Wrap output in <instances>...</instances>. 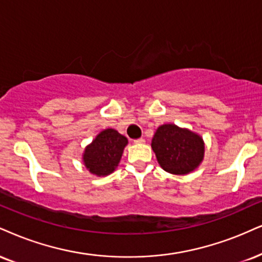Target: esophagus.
Returning <instances> with one entry per match:
<instances>
[{"mask_svg": "<svg viewBox=\"0 0 262 262\" xmlns=\"http://www.w3.org/2000/svg\"><path fill=\"white\" fill-rule=\"evenodd\" d=\"M135 143H137V144H141V143H144V138H138V140H136V141H134Z\"/></svg>", "mask_w": 262, "mask_h": 262, "instance_id": "obj_1", "label": "esophagus"}]
</instances>
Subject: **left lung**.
<instances>
[{"instance_id":"obj_1","label":"left lung","mask_w":262,"mask_h":262,"mask_svg":"<svg viewBox=\"0 0 262 262\" xmlns=\"http://www.w3.org/2000/svg\"><path fill=\"white\" fill-rule=\"evenodd\" d=\"M151 149L161 169L183 176L198 169L204 160L205 143L200 135L189 128L164 124L154 134Z\"/></svg>"}]
</instances>
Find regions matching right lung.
I'll return each instance as SVG.
<instances>
[{
	"instance_id": "obj_1",
	"label": "right lung",
	"mask_w": 262,
	"mask_h": 262,
	"mask_svg": "<svg viewBox=\"0 0 262 262\" xmlns=\"http://www.w3.org/2000/svg\"><path fill=\"white\" fill-rule=\"evenodd\" d=\"M127 143V138L114 128H105L85 147L82 164L97 177L111 175L120 163Z\"/></svg>"
}]
</instances>
